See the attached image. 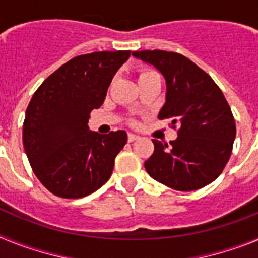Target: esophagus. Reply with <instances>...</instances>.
Segmentation results:
<instances>
[{
	"label": "esophagus",
	"instance_id": "1",
	"mask_svg": "<svg viewBox=\"0 0 258 258\" xmlns=\"http://www.w3.org/2000/svg\"><path fill=\"white\" fill-rule=\"evenodd\" d=\"M138 140V136H136V134H132L129 133L127 134V142H134V141Z\"/></svg>",
	"mask_w": 258,
	"mask_h": 258
}]
</instances>
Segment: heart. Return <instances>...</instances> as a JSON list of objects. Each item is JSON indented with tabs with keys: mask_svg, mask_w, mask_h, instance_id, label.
Returning a JSON list of instances; mask_svg holds the SVG:
<instances>
[{
	"mask_svg": "<svg viewBox=\"0 0 258 258\" xmlns=\"http://www.w3.org/2000/svg\"><path fill=\"white\" fill-rule=\"evenodd\" d=\"M159 77V75L154 71H150V70H141L140 71V83L141 81H145V80H150V79H156ZM160 79V77H159Z\"/></svg>",
	"mask_w": 258,
	"mask_h": 258,
	"instance_id": "obj_1",
	"label": "heart"
}]
</instances>
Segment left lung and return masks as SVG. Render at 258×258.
<instances>
[{
	"instance_id": "8db88e82",
	"label": "left lung",
	"mask_w": 258,
	"mask_h": 258,
	"mask_svg": "<svg viewBox=\"0 0 258 258\" xmlns=\"http://www.w3.org/2000/svg\"><path fill=\"white\" fill-rule=\"evenodd\" d=\"M160 71L166 102L157 117L170 120L177 140H152L154 154L145 161L152 178L173 190L202 188L222 173L231 156L236 126L231 108L206 71L182 54L164 50L133 51Z\"/></svg>"
}]
</instances>
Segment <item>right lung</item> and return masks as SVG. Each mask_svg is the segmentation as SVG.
I'll return each instance as SVG.
<instances>
[{
  "instance_id": "right-lung-1",
  "label": "right lung",
  "mask_w": 258,
  "mask_h": 258,
  "mask_svg": "<svg viewBox=\"0 0 258 258\" xmlns=\"http://www.w3.org/2000/svg\"><path fill=\"white\" fill-rule=\"evenodd\" d=\"M131 50L95 51L68 60L41 84L23 122V146L32 170L51 194L79 199L102 187L126 143L124 131H89L118 67Z\"/></svg>"
}]
</instances>
